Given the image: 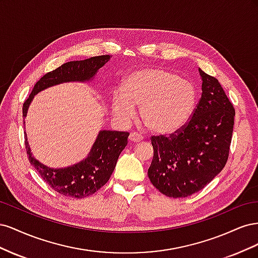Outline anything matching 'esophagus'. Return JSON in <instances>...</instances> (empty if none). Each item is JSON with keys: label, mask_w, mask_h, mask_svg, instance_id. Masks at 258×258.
<instances>
[{"label": "esophagus", "mask_w": 258, "mask_h": 258, "mask_svg": "<svg viewBox=\"0 0 258 258\" xmlns=\"http://www.w3.org/2000/svg\"><path fill=\"white\" fill-rule=\"evenodd\" d=\"M142 140H143V137H142L141 135L137 134V132H131L130 136H129V141H130V142L137 143V142L142 141Z\"/></svg>", "instance_id": "esophagus-1"}]
</instances>
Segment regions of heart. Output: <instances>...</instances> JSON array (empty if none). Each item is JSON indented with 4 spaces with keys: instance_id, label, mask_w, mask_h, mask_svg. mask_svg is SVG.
<instances>
[{
    "instance_id": "1",
    "label": "heart",
    "mask_w": 258,
    "mask_h": 258,
    "mask_svg": "<svg viewBox=\"0 0 258 258\" xmlns=\"http://www.w3.org/2000/svg\"><path fill=\"white\" fill-rule=\"evenodd\" d=\"M196 92L194 86L163 68H144L124 80L120 92L112 100L114 114L130 120L134 108L140 107V118L154 134L176 132L191 115Z\"/></svg>"
}]
</instances>
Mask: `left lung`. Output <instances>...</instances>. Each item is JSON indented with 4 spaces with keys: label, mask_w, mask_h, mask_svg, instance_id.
<instances>
[{
    "label": "left lung",
    "mask_w": 258,
    "mask_h": 258,
    "mask_svg": "<svg viewBox=\"0 0 258 258\" xmlns=\"http://www.w3.org/2000/svg\"><path fill=\"white\" fill-rule=\"evenodd\" d=\"M202 93L190 119L170 137H152L147 174L161 194L185 198L199 191L227 162L235 107L215 77L199 69Z\"/></svg>",
    "instance_id": "1"
}]
</instances>
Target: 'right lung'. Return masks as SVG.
Here are the masks:
<instances>
[{"label":"right lung","instance_id":"obj_1","mask_svg":"<svg viewBox=\"0 0 258 258\" xmlns=\"http://www.w3.org/2000/svg\"><path fill=\"white\" fill-rule=\"evenodd\" d=\"M110 59V54H103L86 60L70 61L45 74L34 85L32 92L23 103L22 116H27L28 107L37 92L62 83L88 82ZM128 132L100 131L87 158L61 169L48 168L36 160L30 151L27 136L25 144L30 163L44 181L62 196L80 199L91 196L107 183L117 159L128 143Z\"/></svg>","mask_w":258,"mask_h":258}]
</instances>
